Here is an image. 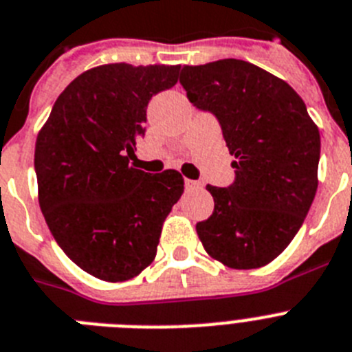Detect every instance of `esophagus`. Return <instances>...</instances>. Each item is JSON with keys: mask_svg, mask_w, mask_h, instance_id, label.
I'll return each mask as SVG.
<instances>
[{"mask_svg": "<svg viewBox=\"0 0 352 352\" xmlns=\"http://www.w3.org/2000/svg\"><path fill=\"white\" fill-rule=\"evenodd\" d=\"M185 187H187V190H194V188L201 187V183L194 182V179H185Z\"/></svg>", "mask_w": 352, "mask_h": 352, "instance_id": "esophagus-1", "label": "esophagus"}]
</instances>
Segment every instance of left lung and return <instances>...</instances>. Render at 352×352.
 Returning a JSON list of instances; mask_svg holds the SVG:
<instances>
[{"instance_id": "obj_1", "label": "left lung", "mask_w": 352, "mask_h": 352, "mask_svg": "<svg viewBox=\"0 0 352 352\" xmlns=\"http://www.w3.org/2000/svg\"><path fill=\"white\" fill-rule=\"evenodd\" d=\"M179 83L221 124L235 182L206 185L213 213L196 224L203 248L231 269H258L283 253L314 203L319 128L287 82L244 60L185 65Z\"/></svg>"}]
</instances>
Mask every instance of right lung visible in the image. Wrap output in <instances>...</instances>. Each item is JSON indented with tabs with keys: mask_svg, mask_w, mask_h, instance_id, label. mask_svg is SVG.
I'll list each match as a JSON object with an SVG mask.
<instances>
[{
	"mask_svg": "<svg viewBox=\"0 0 352 352\" xmlns=\"http://www.w3.org/2000/svg\"><path fill=\"white\" fill-rule=\"evenodd\" d=\"M179 65L107 64L65 87L35 142L38 205L80 269L126 281L155 260L162 226L183 194L178 170L130 165L146 108L178 83Z\"/></svg>",
	"mask_w": 352,
	"mask_h": 352,
	"instance_id": "obj_1",
	"label": "right lung"
}]
</instances>
